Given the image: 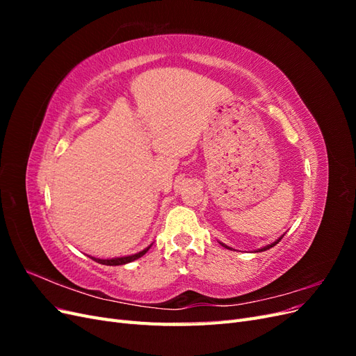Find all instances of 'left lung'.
<instances>
[{
    "mask_svg": "<svg viewBox=\"0 0 356 356\" xmlns=\"http://www.w3.org/2000/svg\"><path fill=\"white\" fill-rule=\"evenodd\" d=\"M281 239H282V236H281V238H279V239H277L276 242H273V243H270V245H267V246L261 248V250H258V251H260V252H261V251H267V250H270V248H272V246H275L276 243H279V242H281ZM221 245H222V246H225L224 243H221ZM225 248H229V246H225ZM229 250H230V248H229ZM258 251H257V252H258Z\"/></svg>",
    "mask_w": 356,
    "mask_h": 356,
    "instance_id": "8db88e82",
    "label": "left lung"
}]
</instances>
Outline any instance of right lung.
I'll return each instance as SVG.
<instances>
[{
    "label": "right lung",
    "instance_id": "obj_1",
    "mask_svg": "<svg viewBox=\"0 0 356 356\" xmlns=\"http://www.w3.org/2000/svg\"><path fill=\"white\" fill-rule=\"evenodd\" d=\"M152 246V245H149ZM149 246L148 248H145L144 251H141V252H138V254H134V255H129V257H120V258H111V260H101V258H95V257H90L92 260H95L96 263H99V264H105V266H122V264H126V263H131V261H135V260H138V258H141L148 250H149Z\"/></svg>",
    "mask_w": 356,
    "mask_h": 356
}]
</instances>
